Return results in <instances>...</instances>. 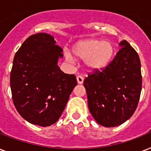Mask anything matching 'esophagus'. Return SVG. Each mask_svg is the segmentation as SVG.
Here are the masks:
<instances>
[{
  "mask_svg": "<svg viewBox=\"0 0 151 151\" xmlns=\"http://www.w3.org/2000/svg\"><path fill=\"white\" fill-rule=\"evenodd\" d=\"M77 81H78V84H82L83 81H84V78L81 75L77 76Z\"/></svg>",
  "mask_w": 151,
  "mask_h": 151,
  "instance_id": "1",
  "label": "esophagus"
}]
</instances>
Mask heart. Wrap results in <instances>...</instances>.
<instances>
[{
  "mask_svg": "<svg viewBox=\"0 0 151 151\" xmlns=\"http://www.w3.org/2000/svg\"><path fill=\"white\" fill-rule=\"evenodd\" d=\"M114 46L110 41L99 39H87L75 44L72 48L73 55L79 59H86V66L92 71L100 70L110 64L114 55ZM66 59L72 60L70 55Z\"/></svg>",
  "mask_w": 151,
  "mask_h": 151,
  "instance_id": "1",
  "label": "heart"
}]
</instances>
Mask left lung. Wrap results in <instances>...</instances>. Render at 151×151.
I'll list each match as a JSON object with an SVG mask.
<instances>
[{"label":"left lung","mask_w":151,"mask_h":151,"mask_svg":"<svg viewBox=\"0 0 151 151\" xmlns=\"http://www.w3.org/2000/svg\"><path fill=\"white\" fill-rule=\"evenodd\" d=\"M112 61L84 81L90 113L98 124L115 127L132 116L138 106L142 75L139 57L125 40Z\"/></svg>","instance_id":"left-lung-1"}]
</instances>
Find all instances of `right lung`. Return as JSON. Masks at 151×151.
<instances>
[{
    "mask_svg": "<svg viewBox=\"0 0 151 151\" xmlns=\"http://www.w3.org/2000/svg\"><path fill=\"white\" fill-rule=\"evenodd\" d=\"M45 33L29 36L15 53L10 75L13 103L21 116L39 126L52 125L61 117L78 82L74 74L59 69L63 49Z\"/></svg>",
    "mask_w": 151,
    "mask_h": 151,
    "instance_id": "right-lung-1",
    "label": "right lung"
}]
</instances>
